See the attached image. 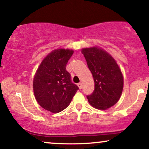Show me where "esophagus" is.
Listing matches in <instances>:
<instances>
[{
	"label": "esophagus",
	"mask_w": 149,
	"mask_h": 149,
	"mask_svg": "<svg viewBox=\"0 0 149 149\" xmlns=\"http://www.w3.org/2000/svg\"><path fill=\"white\" fill-rule=\"evenodd\" d=\"M77 85H78L79 88L80 89H81V88H82V83H79L78 84H77Z\"/></svg>",
	"instance_id": "34e87169"
}]
</instances>
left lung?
I'll return each instance as SVG.
<instances>
[{
  "label": "left lung",
  "instance_id": "left-lung-1",
  "mask_svg": "<svg viewBox=\"0 0 149 149\" xmlns=\"http://www.w3.org/2000/svg\"><path fill=\"white\" fill-rule=\"evenodd\" d=\"M89 70L92 74L95 88L87 95L93 108L104 111L119 101L123 89V76L116 60L109 53L98 46L83 48Z\"/></svg>",
  "mask_w": 149,
  "mask_h": 149
}]
</instances>
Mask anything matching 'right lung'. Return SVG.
I'll list each match as a JSON object with an SVG mask.
<instances>
[{
    "instance_id": "right-lung-1",
    "label": "right lung",
    "mask_w": 149,
    "mask_h": 149,
    "mask_svg": "<svg viewBox=\"0 0 149 149\" xmlns=\"http://www.w3.org/2000/svg\"><path fill=\"white\" fill-rule=\"evenodd\" d=\"M74 51L56 49L45 58L33 79V91L40 107L52 113L68 107L79 87L71 82L66 64Z\"/></svg>"
}]
</instances>
